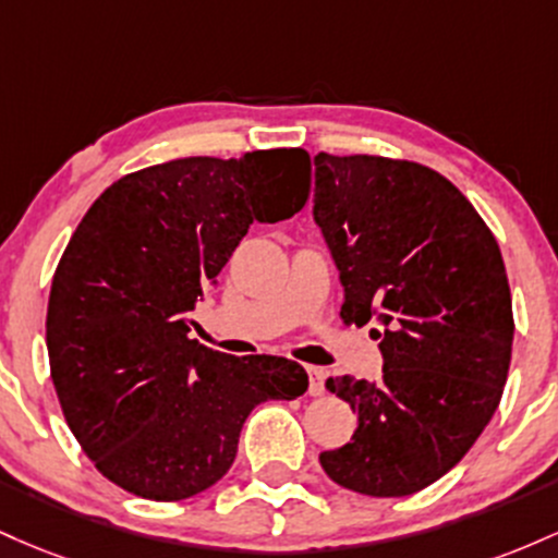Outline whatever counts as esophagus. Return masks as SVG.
<instances>
[{
    "label": "esophagus",
    "mask_w": 558,
    "mask_h": 558,
    "mask_svg": "<svg viewBox=\"0 0 558 558\" xmlns=\"http://www.w3.org/2000/svg\"><path fill=\"white\" fill-rule=\"evenodd\" d=\"M324 379H327L324 368L308 366V392H311L313 398H322L324 396Z\"/></svg>",
    "instance_id": "obj_1"
}]
</instances>
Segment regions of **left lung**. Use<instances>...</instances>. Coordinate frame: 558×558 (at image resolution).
I'll return each mask as SVG.
<instances>
[{"instance_id": "obj_1", "label": "left lung", "mask_w": 558, "mask_h": 558, "mask_svg": "<svg viewBox=\"0 0 558 558\" xmlns=\"http://www.w3.org/2000/svg\"><path fill=\"white\" fill-rule=\"evenodd\" d=\"M313 216L345 287L342 322H374L381 381L329 377L359 429L318 456L337 485L374 498L424 490L496 414L514 311L500 247L474 205L414 160L316 155Z\"/></svg>"}]
</instances>
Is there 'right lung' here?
Wrapping results in <instances>:
<instances>
[{
    "label": "right lung",
    "instance_id": "add662e5",
    "mask_svg": "<svg viewBox=\"0 0 558 558\" xmlns=\"http://www.w3.org/2000/svg\"><path fill=\"white\" fill-rule=\"evenodd\" d=\"M308 192L300 147L199 155L126 173L81 218L49 292V372L73 437L112 485L197 496L234 464L255 405L308 390L295 361L234 359L190 337V311L250 223L292 218Z\"/></svg>",
    "mask_w": 558,
    "mask_h": 558
}]
</instances>
